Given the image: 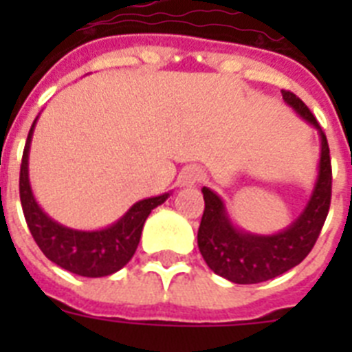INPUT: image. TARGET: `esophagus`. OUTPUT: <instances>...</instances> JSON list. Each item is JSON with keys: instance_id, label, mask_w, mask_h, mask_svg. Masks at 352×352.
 <instances>
[{"instance_id": "1", "label": "esophagus", "mask_w": 352, "mask_h": 352, "mask_svg": "<svg viewBox=\"0 0 352 352\" xmlns=\"http://www.w3.org/2000/svg\"><path fill=\"white\" fill-rule=\"evenodd\" d=\"M203 178H204V173L201 167L188 166L182 170V174H179V185L194 186V185H197L199 182H203Z\"/></svg>"}]
</instances>
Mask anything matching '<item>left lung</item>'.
I'll return each mask as SVG.
<instances>
[{"instance_id": "1", "label": "left lung", "mask_w": 352, "mask_h": 352, "mask_svg": "<svg viewBox=\"0 0 352 352\" xmlns=\"http://www.w3.org/2000/svg\"><path fill=\"white\" fill-rule=\"evenodd\" d=\"M282 98L319 132L321 158L312 195L294 222L275 234H254L239 229L227 214L222 199L203 186L204 213L197 245L211 272L234 284H259L289 272L309 256L321 234L331 201V160L324 132L310 109L294 93L282 89Z\"/></svg>"}]
</instances>
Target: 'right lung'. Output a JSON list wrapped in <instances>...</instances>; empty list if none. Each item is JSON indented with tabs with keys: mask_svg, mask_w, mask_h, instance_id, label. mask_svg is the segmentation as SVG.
Here are the masks:
<instances>
[{
	"mask_svg": "<svg viewBox=\"0 0 352 352\" xmlns=\"http://www.w3.org/2000/svg\"><path fill=\"white\" fill-rule=\"evenodd\" d=\"M36 120L33 121L28 133L23 164H21V176H19L21 204H23L24 219L30 227L31 236L43 252V256L67 272L89 276V278L113 275L132 259L138 250L142 226L148 214L153 208L166 203L169 194L142 199L133 204L118 222L98 231H79V229L61 226L38 206L30 185L28 160H30L31 138H33Z\"/></svg>",
	"mask_w": 352,
	"mask_h": 352,
	"instance_id": "obj_1",
	"label": "right lung"
}]
</instances>
